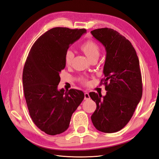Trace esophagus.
<instances>
[{
	"mask_svg": "<svg viewBox=\"0 0 159 159\" xmlns=\"http://www.w3.org/2000/svg\"><path fill=\"white\" fill-rule=\"evenodd\" d=\"M90 99V97H89V93H84V99L85 100H88V99Z\"/></svg>",
	"mask_w": 159,
	"mask_h": 159,
	"instance_id": "34e87169",
	"label": "esophagus"
}]
</instances>
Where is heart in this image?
Instances as JSON below:
<instances>
[{
    "label": "heart",
    "mask_w": 159,
    "mask_h": 159,
    "mask_svg": "<svg viewBox=\"0 0 159 159\" xmlns=\"http://www.w3.org/2000/svg\"><path fill=\"white\" fill-rule=\"evenodd\" d=\"M81 49L85 53V54L88 56V58L91 60L95 57H99V48L98 45L94 42L89 40L85 42L81 46ZM74 54L71 50H68L66 52L65 54V64L67 66H70L73 61Z\"/></svg>",
    "instance_id": "1"
}]
</instances>
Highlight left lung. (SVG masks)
<instances>
[{"mask_svg": "<svg viewBox=\"0 0 159 159\" xmlns=\"http://www.w3.org/2000/svg\"><path fill=\"white\" fill-rule=\"evenodd\" d=\"M106 51L103 67L104 78L101 81L107 91L103 96L90 92L97 105L91 117L98 131L111 133L122 129L131 119L143 93L139 61L131 43L111 28L91 31Z\"/></svg>", "mask_w": 159, "mask_h": 159, "instance_id": "left-lung-1", "label": "left lung"}]
</instances>
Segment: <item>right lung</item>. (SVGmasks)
Here are the masks:
<instances>
[{
	"instance_id": "add662e5",
	"label": "right lung",
	"mask_w": 159,
	"mask_h": 159,
	"mask_svg": "<svg viewBox=\"0 0 159 159\" xmlns=\"http://www.w3.org/2000/svg\"><path fill=\"white\" fill-rule=\"evenodd\" d=\"M85 33L84 28H52L34 42L24 66V93L30 117L50 135L68 129L72 114L84 98L83 91L58 90L57 85L66 67V52Z\"/></svg>"
}]
</instances>
